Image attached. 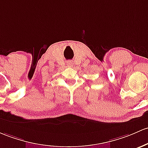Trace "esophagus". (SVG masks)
<instances>
[{
	"label": "esophagus",
	"mask_w": 148,
	"mask_h": 148,
	"mask_svg": "<svg viewBox=\"0 0 148 148\" xmlns=\"http://www.w3.org/2000/svg\"><path fill=\"white\" fill-rule=\"evenodd\" d=\"M66 64H67L68 66H73L74 63H73L72 61H68L67 62H66Z\"/></svg>",
	"instance_id": "1"
}]
</instances>
